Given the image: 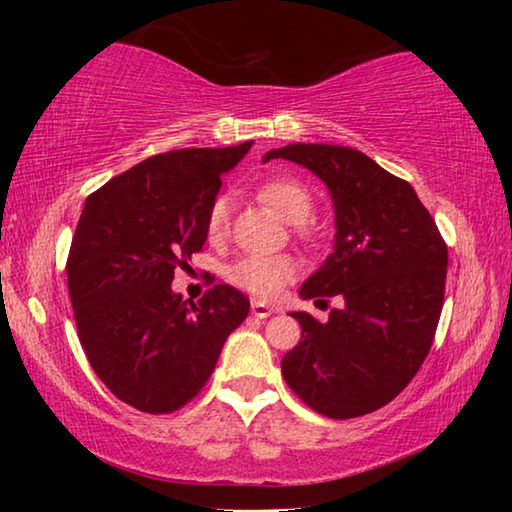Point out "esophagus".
<instances>
[{
    "label": "esophagus",
    "mask_w": 512,
    "mask_h": 512,
    "mask_svg": "<svg viewBox=\"0 0 512 512\" xmlns=\"http://www.w3.org/2000/svg\"><path fill=\"white\" fill-rule=\"evenodd\" d=\"M250 311H253V316L255 318H268V316H273L275 314V307H271V305H266V302H259V300H255L253 305H250Z\"/></svg>",
    "instance_id": "34e87169"
}]
</instances>
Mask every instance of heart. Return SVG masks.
Here are the masks:
<instances>
[{"label":"heart","instance_id":"heart-1","mask_svg":"<svg viewBox=\"0 0 512 512\" xmlns=\"http://www.w3.org/2000/svg\"><path fill=\"white\" fill-rule=\"evenodd\" d=\"M259 198L293 225L305 223L314 212L309 189L293 178H271L259 187ZM230 198H214L205 216L210 241H221L230 230ZM298 264L289 255H248L228 268V280L257 298H275L289 282L296 280Z\"/></svg>","mask_w":512,"mask_h":512}]
</instances>
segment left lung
<instances>
[{"label": "left lung", "instance_id": "1", "mask_svg": "<svg viewBox=\"0 0 512 512\" xmlns=\"http://www.w3.org/2000/svg\"><path fill=\"white\" fill-rule=\"evenodd\" d=\"M275 158L309 169L334 203V253L300 298H343L327 323L291 311L302 336L284 354L282 375L316 413L359 418L400 395L427 359L443 311L447 246L415 189L366 153L289 144L264 162Z\"/></svg>", "mask_w": 512, "mask_h": 512}]
</instances>
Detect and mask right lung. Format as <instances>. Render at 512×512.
<instances>
[{
  "mask_svg": "<svg viewBox=\"0 0 512 512\" xmlns=\"http://www.w3.org/2000/svg\"><path fill=\"white\" fill-rule=\"evenodd\" d=\"M253 142L153 155L88 196L67 257V289L92 370L121 402L171 413L201 393L250 302L216 284L194 302L176 268L203 248L205 216Z\"/></svg>",
  "mask_w": 512,
  "mask_h": 512,
  "instance_id": "add662e5",
  "label": "right lung"
}]
</instances>
